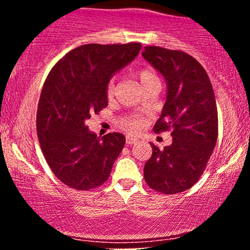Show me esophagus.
<instances>
[{
    "label": "esophagus",
    "instance_id": "34e87169",
    "mask_svg": "<svg viewBox=\"0 0 250 250\" xmlns=\"http://www.w3.org/2000/svg\"><path fill=\"white\" fill-rule=\"evenodd\" d=\"M139 140L135 139L133 136H127L125 137V142H127V145H134V143H136Z\"/></svg>",
    "mask_w": 250,
    "mask_h": 250
}]
</instances>
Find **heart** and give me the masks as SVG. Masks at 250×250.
<instances>
[{
    "label": "heart",
    "instance_id": "obj_1",
    "mask_svg": "<svg viewBox=\"0 0 250 250\" xmlns=\"http://www.w3.org/2000/svg\"><path fill=\"white\" fill-rule=\"evenodd\" d=\"M137 79L140 80L141 84H146V83L151 81V80L156 79V75L149 69H141L136 73ZM105 93H107L108 96L113 95L114 93V80H110L107 83V88H105ZM119 125L125 129V130L129 131V133L137 134L142 130L143 127H145L146 122L143 120V117L140 115H127L123 116L119 120Z\"/></svg>",
    "mask_w": 250,
    "mask_h": 250
}]
</instances>
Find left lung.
<instances>
[{
    "label": "left lung",
    "instance_id": "1",
    "mask_svg": "<svg viewBox=\"0 0 250 250\" xmlns=\"http://www.w3.org/2000/svg\"><path fill=\"white\" fill-rule=\"evenodd\" d=\"M143 57L165 76L167 100L153 130L171 131L173 143L151 145L145 180L155 191L182 193L199 181L216 146L219 120L215 94L205 68L181 50L145 47Z\"/></svg>",
    "mask_w": 250,
    "mask_h": 250
}]
</instances>
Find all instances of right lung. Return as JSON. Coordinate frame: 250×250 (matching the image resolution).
<instances>
[{
    "label": "right lung",
    "mask_w": 250,
    "mask_h": 250,
    "mask_svg": "<svg viewBox=\"0 0 250 250\" xmlns=\"http://www.w3.org/2000/svg\"><path fill=\"white\" fill-rule=\"evenodd\" d=\"M141 47L136 42L80 45L48 74L37 105V137L51 171L69 188L90 190L108 180L125 137H99L85 121L107 107L111 75L133 61Z\"/></svg>",
    "instance_id": "add662e5"
}]
</instances>
